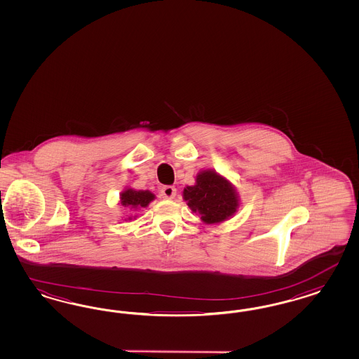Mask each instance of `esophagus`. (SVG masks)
<instances>
[{"mask_svg":"<svg viewBox=\"0 0 359 359\" xmlns=\"http://www.w3.org/2000/svg\"><path fill=\"white\" fill-rule=\"evenodd\" d=\"M177 194V189L174 186H163L161 189L160 196L163 199H173Z\"/></svg>","mask_w":359,"mask_h":359,"instance_id":"obj_1","label":"esophagus"}]
</instances>
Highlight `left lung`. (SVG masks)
I'll use <instances>...</instances> for the list:
<instances>
[{"instance_id": "1", "label": "left lung", "mask_w": 359, "mask_h": 359, "mask_svg": "<svg viewBox=\"0 0 359 359\" xmlns=\"http://www.w3.org/2000/svg\"><path fill=\"white\" fill-rule=\"evenodd\" d=\"M184 199L201 221L208 225L221 224L231 218L239 208L238 193L234 185L215 170H202L196 185L186 186Z\"/></svg>"}]
</instances>
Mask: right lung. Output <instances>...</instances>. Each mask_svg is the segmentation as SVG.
Instances as JSON below:
<instances>
[{
	"label": "right lung",
	"instance_id": "right-lung-1",
	"mask_svg": "<svg viewBox=\"0 0 359 359\" xmlns=\"http://www.w3.org/2000/svg\"><path fill=\"white\" fill-rule=\"evenodd\" d=\"M154 198L156 196L149 190H135L132 187H126L120 194V203L130 210H138L141 208H147ZM129 219H132V217Z\"/></svg>",
	"mask_w": 359,
	"mask_h": 359
}]
</instances>
